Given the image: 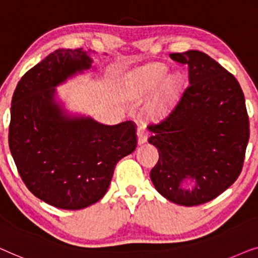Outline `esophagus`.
<instances>
[{
	"label": "esophagus",
	"instance_id": "esophagus-1",
	"mask_svg": "<svg viewBox=\"0 0 258 258\" xmlns=\"http://www.w3.org/2000/svg\"><path fill=\"white\" fill-rule=\"evenodd\" d=\"M137 136H138V144L139 145H143L147 141V133L143 126H140V127L138 128Z\"/></svg>",
	"mask_w": 258,
	"mask_h": 258
}]
</instances>
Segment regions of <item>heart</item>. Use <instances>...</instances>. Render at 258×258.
I'll use <instances>...</instances> for the list:
<instances>
[{
  "label": "heart",
  "mask_w": 258,
  "mask_h": 258,
  "mask_svg": "<svg viewBox=\"0 0 258 258\" xmlns=\"http://www.w3.org/2000/svg\"><path fill=\"white\" fill-rule=\"evenodd\" d=\"M168 74L167 67L154 63L137 69L125 78L126 92L133 98L148 96L164 88L160 96L147 108V115L152 119L164 117L182 91L183 79L181 75Z\"/></svg>",
  "instance_id": "b5f03b06"
}]
</instances>
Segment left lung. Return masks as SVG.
<instances>
[{"mask_svg": "<svg viewBox=\"0 0 258 258\" xmlns=\"http://www.w3.org/2000/svg\"><path fill=\"white\" fill-rule=\"evenodd\" d=\"M169 57L188 65L189 86L168 117L148 126V143L159 152L150 175L167 200L198 206L222 194L241 174L250 134L245 99L237 79L207 53Z\"/></svg>", "mask_w": 258, "mask_h": 258, "instance_id": "left-lung-1", "label": "left lung"}]
</instances>
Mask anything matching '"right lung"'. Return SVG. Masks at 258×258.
Returning a JSON list of instances; mask_svg holds the SVG:
<instances>
[{"instance_id": "obj_1", "label": "right lung", "mask_w": 258, "mask_h": 258, "mask_svg": "<svg viewBox=\"0 0 258 258\" xmlns=\"http://www.w3.org/2000/svg\"><path fill=\"white\" fill-rule=\"evenodd\" d=\"M90 51L58 49L31 68L12 99L9 148L35 197L56 208L77 210L106 194L117 162L137 147L136 124L104 125L68 115L57 85L91 69Z\"/></svg>"}]
</instances>
